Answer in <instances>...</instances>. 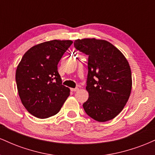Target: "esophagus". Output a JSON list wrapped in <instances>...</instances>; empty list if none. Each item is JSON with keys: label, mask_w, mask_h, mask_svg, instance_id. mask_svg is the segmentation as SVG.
I'll use <instances>...</instances> for the list:
<instances>
[{"label": "esophagus", "mask_w": 155, "mask_h": 155, "mask_svg": "<svg viewBox=\"0 0 155 155\" xmlns=\"http://www.w3.org/2000/svg\"><path fill=\"white\" fill-rule=\"evenodd\" d=\"M79 90V88L78 87H76V88H71V91L72 92H76Z\"/></svg>", "instance_id": "1"}]
</instances>
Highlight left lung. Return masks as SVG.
I'll return each instance as SVG.
<instances>
[{
    "instance_id": "1",
    "label": "left lung",
    "mask_w": 155,
    "mask_h": 155,
    "mask_svg": "<svg viewBox=\"0 0 155 155\" xmlns=\"http://www.w3.org/2000/svg\"><path fill=\"white\" fill-rule=\"evenodd\" d=\"M74 47L88 55L86 89L89 98L83 108L97 122H106L123 109L132 88L129 63L113 44L95 38L77 39Z\"/></svg>"
}]
</instances>
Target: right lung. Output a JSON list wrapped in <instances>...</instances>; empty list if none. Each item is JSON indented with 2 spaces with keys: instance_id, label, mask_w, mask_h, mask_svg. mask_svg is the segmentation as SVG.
Listing matches in <instances>:
<instances>
[{
  "instance_id": "add662e5",
  "label": "right lung",
  "mask_w": 155,
  "mask_h": 155,
  "mask_svg": "<svg viewBox=\"0 0 155 155\" xmlns=\"http://www.w3.org/2000/svg\"><path fill=\"white\" fill-rule=\"evenodd\" d=\"M73 41L53 40L33 47L23 55L16 82L23 106L37 118L54 116L70 95L62 84L58 64Z\"/></svg>"
}]
</instances>
